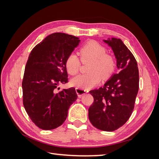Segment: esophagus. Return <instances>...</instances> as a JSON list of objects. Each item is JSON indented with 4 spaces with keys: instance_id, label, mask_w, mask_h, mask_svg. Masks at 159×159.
Returning <instances> with one entry per match:
<instances>
[{
    "instance_id": "esophagus-1",
    "label": "esophagus",
    "mask_w": 159,
    "mask_h": 159,
    "mask_svg": "<svg viewBox=\"0 0 159 159\" xmlns=\"http://www.w3.org/2000/svg\"><path fill=\"white\" fill-rule=\"evenodd\" d=\"M75 91L79 98H81V96L84 95V94L89 92V91L88 89H81L80 88H75Z\"/></svg>"
}]
</instances>
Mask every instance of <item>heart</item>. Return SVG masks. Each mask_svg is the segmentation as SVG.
Returning a JSON list of instances; mask_svg holds the SVG:
<instances>
[{
    "mask_svg": "<svg viewBox=\"0 0 159 159\" xmlns=\"http://www.w3.org/2000/svg\"><path fill=\"white\" fill-rule=\"evenodd\" d=\"M105 48L95 40H90L80 49V55L83 63L90 61L88 71L89 73L75 77L71 84L81 89H88L97 85L103 78L108 80L112 76L117 68V60L112 54H107ZM66 68L71 75L78 73L81 62L78 57L71 54L66 57Z\"/></svg>",
    "mask_w": 159,
    "mask_h": 159,
    "instance_id": "b5f03b06",
    "label": "heart"
}]
</instances>
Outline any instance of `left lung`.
Returning <instances> with one entry per match:
<instances>
[{"label":"left lung","instance_id":"obj_1","mask_svg":"<svg viewBox=\"0 0 159 159\" xmlns=\"http://www.w3.org/2000/svg\"><path fill=\"white\" fill-rule=\"evenodd\" d=\"M114 52L119 74L113 75L103 88L89 91L94 102L88 109L93 125L113 131L125 123L133 113L139 87L137 61L121 39L105 40Z\"/></svg>","mask_w":159,"mask_h":159}]
</instances>
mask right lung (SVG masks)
Here are the masks:
<instances>
[{"label":"right lung","instance_id":"obj_1","mask_svg":"<svg viewBox=\"0 0 159 159\" xmlns=\"http://www.w3.org/2000/svg\"><path fill=\"white\" fill-rule=\"evenodd\" d=\"M80 42L74 36L53 33L34 48L28 57L22 83L23 105L40 129L52 130L63 124L69 107L78 98L74 88L59 92L57 88L68 82L66 59Z\"/></svg>","mask_w":159,"mask_h":159}]
</instances>
